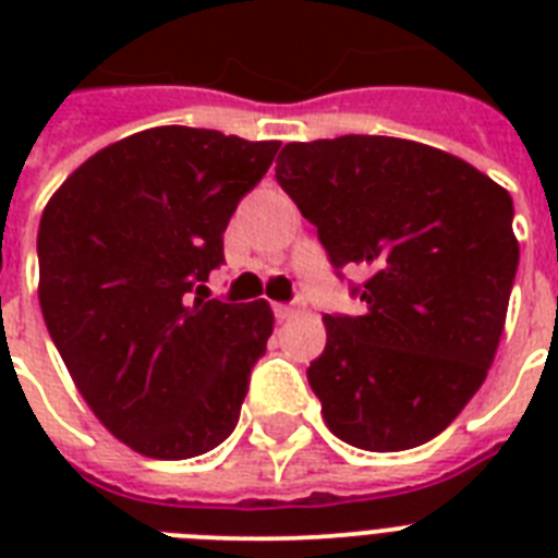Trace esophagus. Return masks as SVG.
Masks as SVG:
<instances>
[{"mask_svg":"<svg viewBox=\"0 0 558 558\" xmlns=\"http://www.w3.org/2000/svg\"><path fill=\"white\" fill-rule=\"evenodd\" d=\"M292 313H295V304H275V315H278L280 322L292 318Z\"/></svg>","mask_w":558,"mask_h":558,"instance_id":"34e87169","label":"esophagus"}]
</instances>
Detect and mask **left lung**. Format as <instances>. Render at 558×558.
<instances>
[{
	"label": "left lung",
	"mask_w": 558,
	"mask_h": 558,
	"mask_svg": "<svg viewBox=\"0 0 558 558\" xmlns=\"http://www.w3.org/2000/svg\"><path fill=\"white\" fill-rule=\"evenodd\" d=\"M275 177L332 266L367 271V310L324 315L327 348L306 367L324 423L356 449L423 446L493 367L519 269L510 193L390 135L292 142Z\"/></svg>",
	"instance_id": "obj_1"
}]
</instances>
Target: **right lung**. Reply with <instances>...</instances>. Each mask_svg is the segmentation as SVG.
Instances as JSON below:
<instances>
[{"label": "right lung", "instance_id": "add662e5", "mask_svg": "<svg viewBox=\"0 0 558 558\" xmlns=\"http://www.w3.org/2000/svg\"><path fill=\"white\" fill-rule=\"evenodd\" d=\"M280 142L153 126L83 161L39 219V310L74 385L144 458L205 454L234 432L275 315L205 301L236 202Z\"/></svg>", "mask_w": 558, "mask_h": 558}]
</instances>
